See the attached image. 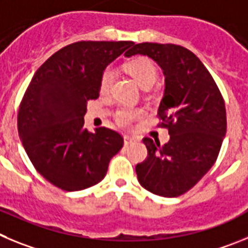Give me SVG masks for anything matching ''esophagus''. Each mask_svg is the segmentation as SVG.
<instances>
[{
	"instance_id": "esophagus-1",
	"label": "esophagus",
	"mask_w": 248,
	"mask_h": 248,
	"mask_svg": "<svg viewBox=\"0 0 248 248\" xmlns=\"http://www.w3.org/2000/svg\"><path fill=\"white\" fill-rule=\"evenodd\" d=\"M124 146H129V144L135 142V138L131 137V136H124Z\"/></svg>"
}]
</instances>
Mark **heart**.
<instances>
[{"label":"heart","instance_id":"1","mask_svg":"<svg viewBox=\"0 0 248 248\" xmlns=\"http://www.w3.org/2000/svg\"><path fill=\"white\" fill-rule=\"evenodd\" d=\"M124 69L133 78V80L137 82V85L143 89V90L151 89L152 86L155 85V80H157V68L153 64V62L149 60L148 58H136V59L126 63ZM113 77H115V74H113V71L111 69H106L102 73L101 79H100V91L102 93H106L110 90L111 85H112ZM140 116H142V111L135 110V108H124L117 111L116 119L122 126H128L132 121L140 119Z\"/></svg>","mask_w":248,"mask_h":248}]
</instances>
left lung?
<instances>
[{"instance_id": "1", "label": "left lung", "mask_w": 248, "mask_h": 248, "mask_svg": "<svg viewBox=\"0 0 248 248\" xmlns=\"http://www.w3.org/2000/svg\"><path fill=\"white\" fill-rule=\"evenodd\" d=\"M146 55L164 75L158 108L168 143L144 138L148 157L136 167L140 184L151 193L175 198L186 193L214 166L226 135L221 93L194 53L175 44L140 43L124 55Z\"/></svg>"}]
</instances>
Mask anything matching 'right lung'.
<instances>
[{
    "instance_id": "add662e5",
    "label": "right lung",
    "mask_w": 248,
    "mask_h": 248,
    "mask_svg": "<svg viewBox=\"0 0 248 248\" xmlns=\"http://www.w3.org/2000/svg\"><path fill=\"white\" fill-rule=\"evenodd\" d=\"M133 42H78L35 71L18 111V135L34 168L53 185L78 191L97 184L124 146L120 133L84 127L86 102L102 73Z\"/></svg>"
}]
</instances>
